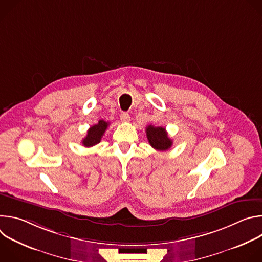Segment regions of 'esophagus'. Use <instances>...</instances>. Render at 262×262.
Instances as JSON below:
<instances>
[{
    "mask_svg": "<svg viewBox=\"0 0 262 262\" xmlns=\"http://www.w3.org/2000/svg\"><path fill=\"white\" fill-rule=\"evenodd\" d=\"M120 119L122 122H128L130 120L129 114L126 113V112H123V113H121V115H120Z\"/></svg>",
    "mask_w": 262,
    "mask_h": 262,
    "instance_id": "1",
    "label": "esophagus"
}]
</instances>
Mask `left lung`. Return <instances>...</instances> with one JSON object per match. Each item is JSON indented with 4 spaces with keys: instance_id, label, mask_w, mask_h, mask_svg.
<instances>
[{
    "instance_id": "left-lung-1",
    "label": "left lung",
    "mask_w": 262,
    "mask_h": 262,
    "mask_svg": "<svg viewBox=\"0 0 262 262\" xmlns=\"http://www.w3.org/2000/svg\"><path fill=\"white\" fill-rule=\"evenodd\" d=\"M146 136L149 144L157 150L165 151L171 148L173 141L168 137V133L164 127L148 125L146 127Z\"/></svg>"
}]
</instances>
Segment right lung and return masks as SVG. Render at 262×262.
I'll return each mask as SVG.
<instances>
[{
    "label": "right lung",
    "mask_w": 262,
    "mask_h": 262,
    "mask_svg": "<svg viewBox=\"0 0 262 262\" xmlns=\"http://www.w3.org/2000/svg\"><path fill=\"white\" fill-rule=\"evenodd\" d=\"M107 126H108V122L99 120L97 124L91 126L88 129L86 137L82 141V144L85 147H92V146L98 144L100 142L101 137L103 136L104 132L106 130Z\"/></svg>",
    "instance_id": "obj_1"
}]
</instances>
